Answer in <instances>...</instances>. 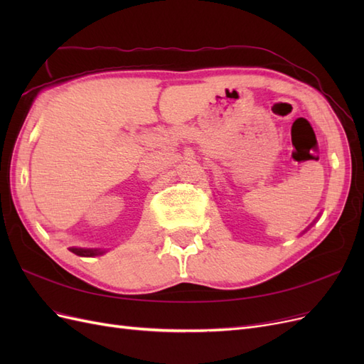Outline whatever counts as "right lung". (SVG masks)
I'll use <instances>...</instances> for the list:
<instances>
[{"instance_id": "1", "label": "right lung", "mask_w": 364, "mask_h": 364, "mask_svg": "<svg viewBox=\"0 0 364 364\" xmlns=\"http://www.w3.org/2000/svg\"><path fill=\"white\" fill-rule=\"evenodd\" d=\"M70 250L79 257H95V255H102L105 252L100 249H77V247H71Z\"/></svg>"}]
</instances>
